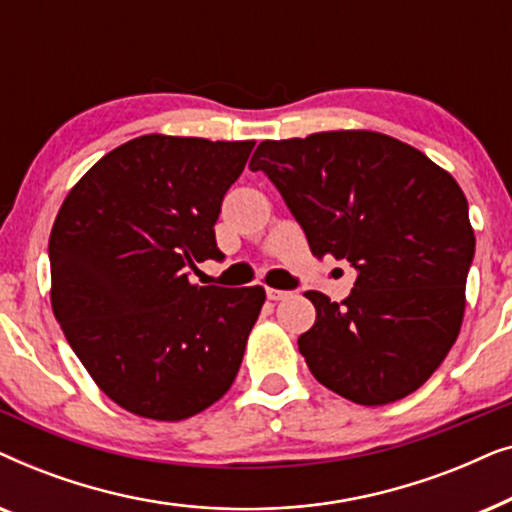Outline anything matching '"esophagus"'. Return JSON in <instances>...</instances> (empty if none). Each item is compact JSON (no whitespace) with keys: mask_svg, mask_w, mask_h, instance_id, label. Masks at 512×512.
<instances>
[{"mask_svg":"<svg viewBox=\"0 0 512 512\" xmlns=\"http://www.w3.org/2000/svg\"><path fill=\"white\" fill-rule=\"evenodd\" d=\"M265 293H268V298L270 300H284V298H289L291 296V291H284V289H265Z\"/></svg>","mask_w":512,"mask_h":512,"instance_id":"obj_1","label":"esophagus"}]
</instances>
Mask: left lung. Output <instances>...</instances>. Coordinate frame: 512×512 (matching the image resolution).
Masks as SVG:
<instances>
[{
  "label": "left lung",
  "instance_id": "1",
  "mask_svg": "<svg viewBox=\"0 0 512 512\" xmlns=\"http://www.w3.org/2000/svg\"><path fill=\"white\" fill-rule=\"evenodd\" d=\"M265 172L312 254L345 258L342 303L307 291L317 321L298 338L312 375L359 405H387L429 380L457 340L475 254L457 181L394 137L368 130L261 142Z\"/></svg>",
  "mask_w": 512,
  "mask_h": 512
}]
</instances>
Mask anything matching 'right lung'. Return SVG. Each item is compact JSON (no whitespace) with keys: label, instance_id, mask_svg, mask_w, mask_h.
<instances>
[{"label":"right lung","instance_id":"right-lung-1","mask_svg":"<svg viewBox=\"0 0 512 512\" xmlns=\"http://www.w3.org/2000/svg\"><path fill=\"white\" fill-rule=\"evenodd\" d=\"M251 149L130 139L83 174L53 223L55 319L97 387L139 417L198 415L240 370L263 286H195L188 270L223 261L214 223Z\"/></svg>","mask_w":512,"mask_h":512}]
</instances>
